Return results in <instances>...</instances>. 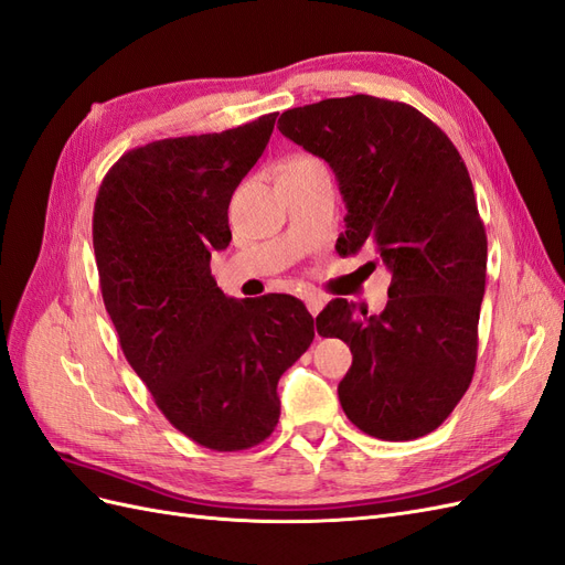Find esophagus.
<instances>
[{
  "label": "esophagus",
  "instance_id": "1",
  "mask_svg": "<svg viewBox=\"0 0 565 565\" xmlns=\"http://www.w3.org/2000/svg\"><path fill=\"white\" fill-rule=\"evenodd\" d=\"M322 306H324V299H322V297H318V295H309V297H306V309H309L311 316H318V313L322 311Z\"/></svg>",
  "mask_w": 565,
  "mask_h": 565
}]
</instances>
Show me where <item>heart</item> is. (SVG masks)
Segmentation results:
<instances>
[{"label": "heart", "instance_id": "heart-1", "mask_svg": "<svg viewBox=\"0 0 565 565\" xmlns=\"http://www.w3.org/2000/svg\"><path fill=\"white\" fill-rule=\"evenodd\" d=\"M306 172H324V167L320 160L311 156H295L289 158L280 169V174H306Z\"/></svg>", "mask_w": 565, "mask_h": 565}]
</instances>
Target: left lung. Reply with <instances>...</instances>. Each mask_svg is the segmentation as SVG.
Wrapping results in <instances>:
<instances>
[{"instance_id":"left-lung-1","label":"left lung","mask_w":565,"mask_h":565,"mask_svg":"<svg viewBox=\"0 0 565 565\" xmlns=\"http://www.w3.org/2000/svg\"><path fill=\"white\" fill-rule=\"evenodd\" d=\"M278 129L332 167L347 202L341 256L374 252L391 270L380 316L332 299L318 334L347 341L339 403L367 436L431 434L476 367L488 237L457 148L417 108L367 94L285 110Z\"/></svg>"}]
</instances>
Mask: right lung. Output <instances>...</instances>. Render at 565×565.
I'll return each mask as SVG.
<instances>
[{
  "instance_id": "obj_1",
  "label": "right lung",
  "mask_w": 565,
  "mask_h": 565,
  "mask_svg": "<svg viewBox=\"0 0 565 565\" xmlns=\"http://www.w3.org/2000/svg\"><path fill=\"white\" fill-rule=\"evenodd\" d=\"M278 113L221 134L134 148L100 183L94 254L119 347L169 424L198 446H259L280 417L278 380L318 322L292 295L231 299L210 259L231 243L233 191Z\"/></svg>"
}]
</instances>
